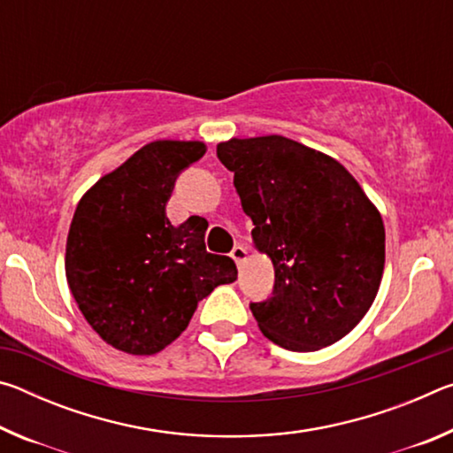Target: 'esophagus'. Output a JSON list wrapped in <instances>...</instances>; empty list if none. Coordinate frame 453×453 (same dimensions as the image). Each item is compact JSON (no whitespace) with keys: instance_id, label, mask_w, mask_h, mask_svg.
Here are the masks:
<instances>
[{"instance_id":"esophagus-1","label":"esophagus","mask_w":453,"mask_h":453,"mask_svg":"<svg viewBox=\"0 0 453 453\" xmlns=\"http://www.w3.org/2000/svg\"><path fill=\"white\" fill-rule=\"evenodd\" d=\"M232 257L237 265H242L245 262V257H248V248H243V245H235L232 250Z\"/></svg>"}]
</instances>
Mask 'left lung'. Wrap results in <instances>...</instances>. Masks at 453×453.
I'll return each instance as SVG.
<instances>
[{
    "instance_id": "left-lung-1",
    "label": "left lung",
    "mask_w": 453,
    "mask_h": 453,
    "mask_svg": "<svg viewBox=\"0 0 453 453\" xmlns=\"http://www.w3.org/2000/svg\"><path fill=\"white\" fill-rule=\"evenodd\" d=\"M251 237L272 257V296L250 303L267 340L316 351L348 335L378 296L386 229L346 167L283 135L218 145Z\"/></svg>"
}]
</instances>
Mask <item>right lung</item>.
I'll use <instances>...</instances> for the list:
<instances>
[{"label": "right lung", "instance_id": "add662e5", "mask_svg": "<svg viewBox=\"0 0 453 453\" xmlns=\"http://www.w3.org/2000/svg\"><path fill=\"white\" fill-rule=\"evenodd\" d=\"M202 142L143 145L104 175L75 208L65 275L83 318L104 342L134 356L162 351L188 327L197 302L237 280L232 257L205 250L208 221L165 216L178 175Z\"/></svg>", "mask_w": 453, "mask_h": 453}]
</instances>
